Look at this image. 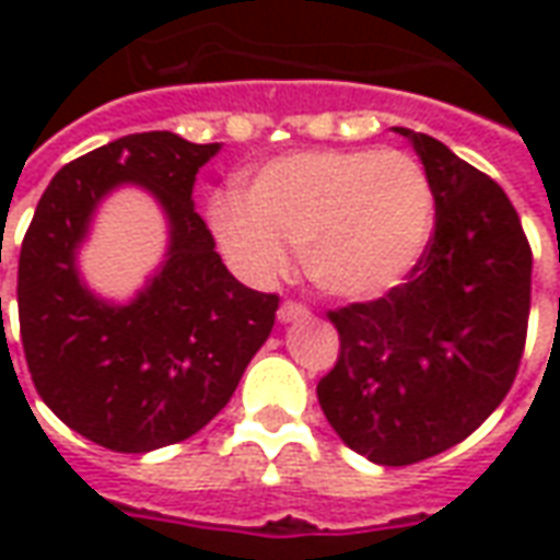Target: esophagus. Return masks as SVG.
Here are the masks:
<instances>
[{
  "instance_id": "1",
  "label": "esophagus",
  "mask_w": 560,
  "mask_h": 560,
  "mask_svg": "<svg viewBox=\"0 0 560 560\" xmlns=\"http://www.w3.org/2000/svg\"><path fill=\"white\" fill-rule=\"evenodd\" d=\"M303 317H308V308H305L303 303H293V300L281 303V308H279L281 324H291V320H303Z\"/></svg>"
}]
</instances>
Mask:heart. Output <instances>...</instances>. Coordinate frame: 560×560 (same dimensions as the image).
<instances>
[{"label":"heart","instance_id":"heart-1","mask_svg":"<svg viewBox=\"0 0 560 560\" xmlns=\"http://www.w3.org/2000/svg\"><path fill=\"white\" fill-rule=\"evenodd\" d=\"M434 200L408 152L329 149L264 164L240 191L209 200L221 252L252 279H272L305 248V272L341 300H375L420 264L432 240Z\"/></svg>","mask_w":560,"mask_h":560}]
</instances>
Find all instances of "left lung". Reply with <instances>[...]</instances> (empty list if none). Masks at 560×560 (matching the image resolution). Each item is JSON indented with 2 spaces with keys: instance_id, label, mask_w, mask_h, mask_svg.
<instances>
[{
  "instance_id": "8db88e82",
  "label": "left lung",
  "mask_w": 560,
  "mask_h": 560,
  "mask_svg": "<svg viewBox=\"0 0 560 560\" xmlns=\"http://www.w3.org/2000/svg\"><path fill=\"white\" fill-rule=\"evenodd\" d=\"M420 155L434 233L405 284L329 312L339 360L317 401L353 453L375 465L438 456L504 401L530 312V245L504 188L456 152L396 128Z\"/></svg>"
}]
</instances>
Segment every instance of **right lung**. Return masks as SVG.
I'll list each match as a JSON object with an SVG mask.
<instances>
[{"label": "right lung", "mask_w": 560, "mask_h": 560, "mask_svg": "<svg viewBox=\"0 0 560 560\" xmlns=\"http://www.w3.org/2000/svg\"><path fill=\"white\" fill-rule=\"evenodd\" d=\"M219 149L171 131L92 149L50 179L23 236L18 312L32 384L68 429L114 453L200 432L276 324L279 296L233 279L195 212V176ZM126 182L160 200L172 245L148 288L114 306L79 281L77 248L101 197Z\"/></svg>", "instance_id": "obj_1"}]
</instances>
